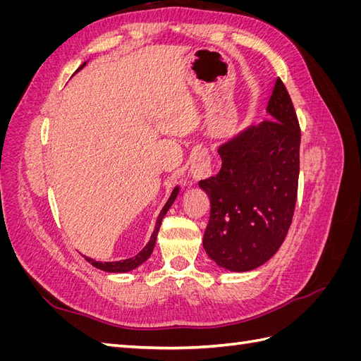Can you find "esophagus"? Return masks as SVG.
<instances>
[{
	"instance_id": "1",
	"label": "esophagus",
	"mask_w": 361,
	"mask_h": 361,
	"mask_svg": "<svg viewBox=\"0 0 361 361\" xmlns=\"http://www.w3.org/2000/svg\"><path fill=\"white\" fill-rule=\"evenodd\" d=\"M212 174L211 167V154L207 149H200L194 154L191 159V176L195 180L206 179Z\"/></svg>"
}]
</instances>
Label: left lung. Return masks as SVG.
<instances>
[{
  "instance_id": "obj_1",
  "label": "left lung",
  "mask_w": 361,
  "mask_h": 361,
  "mask_svg": "<svg viewBox=\"0 0 361 361\" xmlns=\"http://www.w3.org/2000/svg\"><path fill=\"white\" fill-rule=\"evenodd\" d=\"M269 117L218 149L221 170L199 182L211 200L207 256L243 272L264 265L285 241L297 203L301 129L285 84L276 80Z\"/></svg>"
}]
</instances>
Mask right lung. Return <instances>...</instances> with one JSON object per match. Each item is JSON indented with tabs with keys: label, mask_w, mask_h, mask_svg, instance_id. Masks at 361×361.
<instances>
[{
	"label": "right lung",
	"mask_w": 361,
	"mask_h": 361,
	"mask_svg": "<svg viewBox=\"0 0 361 361\" xmlns=\"http://www.w3.org/2000/svg\"><path fill=\"white\" fill-rule=\"evenodd\" d=\"M84 66H85V63L81 64V68H84ZM81 68H80V69H81ZM80 69H78V71H80ZM178 192H179V188H174V190H173V192H171V195H170V199L167 200L166 204H164V207H162L159 215H158V218H157V224H155V228H154V233H152V236H150V239H149V243L146 244V247H145L143 250L140 251L138 255H135L134 257H130V259L118 260V262H96V260H93V259H90V257H85L87 262H90V264H92L93 267H96L97 269H102V271H106V272H126V271L134 269V268H137L138 265L143 264L145 260L149 259V256L152 255V251H154V247H155V243H157V236H158V231H159V226H161L162 218H164V215L167 214V211L170 209V206L173 204L174 199H176Z\"/></svg>",
	"instance_id": "1"
}]
</instances>
